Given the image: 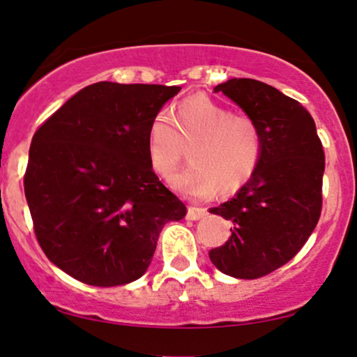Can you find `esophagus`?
Instances as JSON below:
<instances>
[{"instance_id":"34e87169","label":"esophagus","mask_w":357,"mask_h":357,"mask_svg":"<svg viewBox=\"0 0 357 357\" xmlns=\"http://www.w3.org/2000/svg\"><path fill=\"white\" fill-rule=\"evenodd\" d=\"M206 214H207V211L204 209V207H194V206H189L186 218H188L189 220H199V219L204 218Z\"/></svg>"}]
</instances>
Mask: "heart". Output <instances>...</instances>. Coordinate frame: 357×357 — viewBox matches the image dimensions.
Instances as JSON below:
<instances>
[{
	"instance_id": "obj_1",
	"label": "heart",
	"mask_w": 357,
	"mask_h": 357,
	"mask_svg": "<svg viewBox=\"0 0 357 357\" xmlns=\"http://www.w3.org/2000/svg\"><path fill=\"white\" fill-rule=\"evenodd\" d=\"M191 146L192 163L173 178V186L194 199L222 188H242L254 176L264 151L261 130L252 116L232 114L206 96H192L168 114H158L148 130L151 168L169 179Z\"/></svg>"
}]
</instances>
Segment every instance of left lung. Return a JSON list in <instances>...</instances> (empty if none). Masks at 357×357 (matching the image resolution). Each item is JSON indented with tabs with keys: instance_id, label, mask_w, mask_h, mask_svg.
Returning <instances> with one entry per match:
<instances>
[{
	"instance_id": "obj_1",
	"label": "left lung",
	"mask_w": 357,
	"mask_h": 357,
	"mask_svg": "<svg viewBox=\"0 0 357 357\" xmlns=\"http://www.w3.org/2000/svg\"><path fill=\"white\" fill-rule=\"evenodd\" d=\"M214 92H222L259 123L264 151L236 197L211 207L234 229L209 259L225 275L260 278L290 261L317 227L323 206V145L308 110L272 85L231 79Z\"/></svg>"
}]
</instances>
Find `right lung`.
Returning <instances> with one entry per match:
<instances>
[{
    "label": "right lung",
    "instance_id": "add662e5",
    "mask_svg": "<svg viewBox=\"0 0 357 357\" xmlns=\"http://www.w3.org/2000/svg\"><path fill=\"white\" fill-rule=\"evenodd\" d=\"M181 87L97 82L39 126L24 174L34 234L54 265L93 287L146 272L186 206L155 174L148 130Z\"/></svg>",
    "mask_w": 357,
    "mask_h": 357
}]
</instances>
